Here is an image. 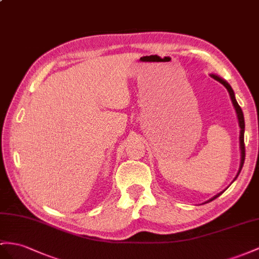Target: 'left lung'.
Listing matches in <instances>:
<instances>
[{
  "mask_svg": "<svg viewBox=\"0 0 259 259\" xmlns=\"http://www.w3.org/2000/svg\"><path fill=\"white\" fill-rule=\"evenodd\" d=\"M211 77H213V78L215 79V81L220 82L222 85H224V86H225V89L228 90L229 94H230V97H231V99H232V103H233V106H234L235 111H236V114H237L238 124H240V128H241V131H240L241 164H240V169H238V173H237V175H236V177H235V180H236L237 176H238V174L241 173V169H242V167H243L244 160H245V144H244V131H245V122H244V116H243V111H242V109H241V107H240V105H238V104H237V102H236V99H235V95H234V92H233V90H232V88H231V86H230V84H229L227 81H224L223 78H221L220 76H218V75H215V74H211ZM222 193H223V191H221V193H219V194H218V195H215L214 197H212L211 199H209V200H208V201H205L204 203H207V202H210V201H212V200H214L215 198H218L219 196L222 195Z\"/></svg>",
  "mask_w": 259,
  "mask_h": 259,
  "instance_id": "obj_1",
  "label": "left lung"
}]
</instances>
